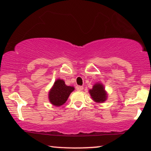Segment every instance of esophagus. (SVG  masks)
Masks as SVG:
<instances>
[{
  "label": "esophagus",
  "mask_w": 151,
  "mask_h": 151,
  "mask_svg": "<svg viewBox=\"0 0 151 151\" xmlns=\"http://www.w3.org/2000/svg\"><path fill=\"white\" fill-rule=\"evenodd\" d=\"M76 90H77V91H81L83 90V86H76Z\"/></svg>",
  "instance_id": "34e87169"
}]
</instances>
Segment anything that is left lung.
<instances>
[{
	"instance_id": "left-lung-1",
	"label": "left lung",
	"mask_w": 151,
	"mask_h": 151,
	"mask_svg": "<svg viewBox=\"0 0 151 151\" xmlns=\"http://www.w3.org/2000/svg\"><path fill=\"white\" fill-rule=\"evenodd\" d=\"M93 100L96 103H103L105 102L108 97V94L105 91L104 85L101 83H96L93 88L88 91Z\"/></svg>"
}]
</instances>
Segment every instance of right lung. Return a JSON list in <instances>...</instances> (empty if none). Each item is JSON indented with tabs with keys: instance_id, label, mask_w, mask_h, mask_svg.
I'll return each mask as SVG.
<instances>
[{
	"instance_id": "add662e5",
	"label": "right lung",
	"mask_w": 151,
	"mask_h": 151,
	"mask_svg": "<svg viewBox=\"0 0 151 151\" xmlns=\"http://www.w3.org/2000/svg\"><path fill=\"white\" fill-rule=\"evenodd\" d=\"M74 90L73 86L66 85L63 79L58 78L48 92V100L52 105L60 106L66 103Z\"/></svg>"
}]
</instances>
